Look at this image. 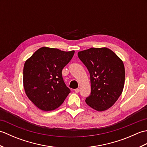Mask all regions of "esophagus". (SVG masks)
<instances>
[{"instance_id": "1", "label": "esophagus", "mask_w": 147, "mask_h": 147, "mask_svg": "<svg viewBox=\"0 0 147 147\" xmlns=\"http://www.w3.org/2000/svg\"><path fill=\"white\" fill-rule=\"evenodd\" d=\"M74 91H75L76 93H78L80 92V90L78 88H76V89L74 90Z\"/></svg>"}]
</instances>
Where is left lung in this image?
Instances as JSON below:
<instances>
[{
    "label": "left lung",
    "instance_id": "left-lung-1",
    "mask_svg": "<svg viewBox=\"0 0 147 147\" xmlns=\"http://www.w3.org/2000/svg\"><path fill=\"white\" fill-rule=\"evenodd\" d=\"M90 74L91 94L87 105L101 112L111 107L121 95L125 81L123 61L106 47L90 48L78 53Z\"/></svg>",
    "mask_w": 147,
    "mask_h": 147
}]
</instances>
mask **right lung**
<instances>
[{"instance_id": "obj_1", "label": "right lung", "mask_w": 147, "mask_h": 147, "mask_svg": "<svg viewBox=\"0 0 147 147\" xmlns=\"http://www.w3.org/2000/svg\"><path fill=\"white\" fill-rule=\"evenodd\" d=\"M74 51L65 52L43 47L26 61L23 86L28 97L43 111L57 109L70 93L62 70L73 57Z\"/></svg>"}]
</instances>
